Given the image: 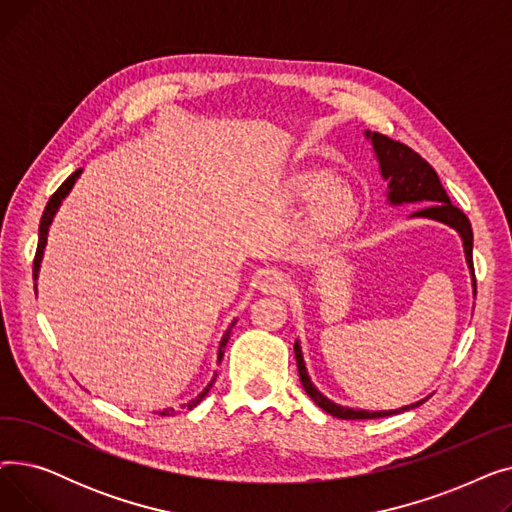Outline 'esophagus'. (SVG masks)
I'll list each match as a JSON object with an SVG mask.
<instances>
[{"mask_svg":"<svg viewBox=\"0 0 512 512\" xmlns=\"http://www.w3.org/2000/svg\"><path fill=\"white\" fill-rule=\"evenodd\" d=\"M259 290H261L263 294H280V297H284V294L290 292V280H288L284 274L272 272V274H267V276L261 280Z\"/></svg>","mask_w":512,"mask_h":512,"instance_id":"obj_1","label":"esophagus"}]
</instances>
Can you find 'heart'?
<instances>
[{"instance_id":"1","label":"heart","mask_w":512,"mask_h":512,"mask_svg":"<svg viewBox=\"0 0 512 512\" xmlns=\"http://www.w3.org/2000/svg\"><path fill=\"white\" fill-rule=\"evenodd\" d=\"M334 176L326 170H311L294 176L292 193L299 199H315L311 222L319 232L338 230L351 222L357 211V199L351 188L342 182H332Z\"/></svg>"}]
</instances>
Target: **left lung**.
<instances>
[{
	"label": "left lung",
	"mask_w": 512,
	"mask_h": 512,
	"mask_svg": "<svg viewBox=\"0 0 512 512\" xmlns=\"http://www.w3.org/2000/svg\"><path fill=\"white\" fill-rule=\"evenodd\" d=\"M365 139L373 147L375 161L380 166V176L386 180V203L392 207L398 205H421L417 211H413L409 218H425L434 220L440 224L450 226L456 230V234L463 240V251L467 259V267L471 274V286H473V299H475V272H473V230L467 220V215L450 203V197L446 195L444 186L436 174V170L427 164V161L415 153L405 143H398L386 134L365 130ZM294 357H297L299 367V378L305 388V392L311 396V400L319 409H324L332 417L338 419H375V417H388L396 413H405L411 409H417L419 405L429 398H421L417 402H411L407 407L390 409V411H365V409H353L338 405V402L330 400L328 396L321 394L315 384L309 378V371L303 357V346L301 340H294Z\"/></svg>",
	"instance_id": "obj_1"
}]
</instances>
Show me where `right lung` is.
<instances>
[{
  "label": "right lung",
  "instance_id": "obj_1",
  "mask_svg": "<svg viewBox=\"0 0 512 512\" xmlns=\"http://www.w3.org/2000/svg\"><path fill=\"white\" fill-rule=\"evenodd\" d=\"M80 174H83V168H78L74 174H70L66 180H64V184L58 188L56 193L51 195V199L47 201V207H45V211H43V215H41V224H39V245H37V255H35V263H33V280H35V292H37V278H39V272H41V261H43V255H45V247H47V236H49V226H51V222H53V218H56V213H58V209L62 207V201L70 195V191H72V186L76 184V180L80 178ZM234 324H236V317L230 321V326L226 328V332H224V336H222V340H220V346H218V365H220V361H222V357H224V351H226V344H228V338H230V334H232V328H234ZM215 375L218 373H213V378H211V382L195 396V398H191L188 402H184V405H180L178 409H164V411H153V413H157V415H161V417H172V415H178L180 411H184V409H195L199 402L207 396V392L211 390V386H213V382H215Z\"/></svg>",
  "mask_w": 512,
  "mask_h": 512
}]
</instances>
